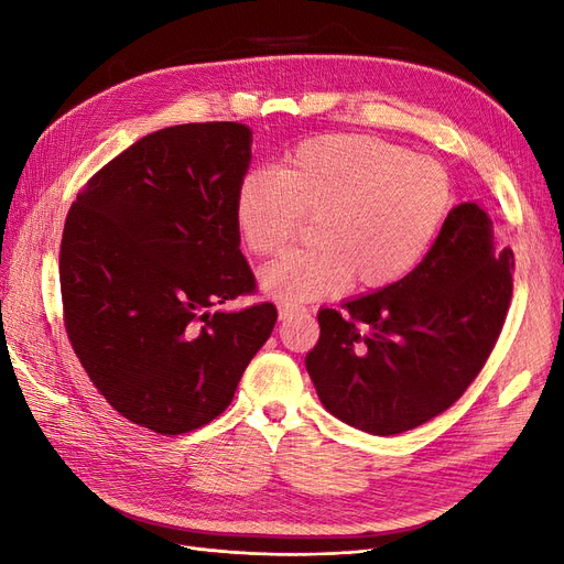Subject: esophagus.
Returning a JSON list of instances; mask_svg holds the SVG:
<instances>
[{"instance_id": "34e87169", "label": "esophagus", "mask_w": 564, "mask_h": 564, "mask_svg": "<svg viewBox=\"0 0 564 564\" xmlns=\"http://www.w3.org/2000/svg\"><path fill=\"white\" fill-rule=\"evenodd\" d=\"M299 313H303V308H299V305H289V303H282L280 308H278L280 319H289V317H294V315H299Z\"/></svg>"}]
</instances>
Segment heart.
Returning <instances> with one entry per match:
<instances>
[{
	"mask_svg": "<svg viewBox=\"0 0 564 564\" xmlns=\"http://www.w3.org/2000/svg\"><path fill=\"white\" fill-rule=\"evenodd\" d=\"M452 202L437 160L365 133H327L296 145L282 169H253L237 187L235 218L253 253L284 249L315 216L311 249L263 265L261 289L286 303L400 282L433 245Z\"/></svg>",
	"mask_w": 564,
	"mask_h": 564,
	"instance_id": "b5f03b06",
	"label": "heart"
}]
</instances>
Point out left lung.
Listing matches in <instances>:
<instances>
[{"label":"left lung","mask_w":564,"mask_h":564,"mask_svg":"<svg viewBox=\"0 0 564 564\" xmlns=\"http://www.w3.org/2000/svg\"><path fill=\"white\" fill-rule=\"evenodd\" d=\"M513 268L480 204H458L406 278L317 313L305 369L324 409L371 435H400L445 412L497 344Z\"/></svg>","instance_id":"1"}]
</instances>
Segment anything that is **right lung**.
<instances>
[{
	"label": "right lung",
	"mask_w": 564,
	"mask_h": 564,
	"mask_svg": "<svg viewBox=\"0 0 564 564\" xmlns=\"http://www.w3.org/2000/svg\"><path fill=\"white\" fill-rule=\"evenodd\" d=\"M251 164L237 122L143 135L84 185L65 218V332L112 409L160 435L207 425L232 402L278 322L251 294L235 199Z\"/></svg>",
	"instance_id": "add662e5"
}]
</instances>
